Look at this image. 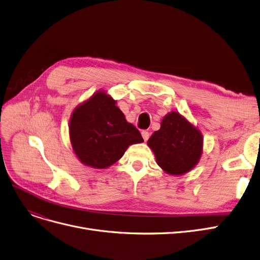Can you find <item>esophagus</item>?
I'll use <instances>...</instances> for the list:
<instances>
[{"label": "esophagus", "mask_w": 260, "mask_h": 260, "mask_svg": "<svg viewBox=\"0 0 260 260\" xmlns=\"http://www.w3.org/2000/svg\"><path fill=\"white\" fill-rule=\"evenodd\" d=\"M142 138H143V140L146 142L148 139H149V133H148V131H142Z\"/></svg>", "instance_id": "34e87169"}]
</instances>
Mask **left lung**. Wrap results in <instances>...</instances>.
Returning <instances> with one entry per match:
<instances>
[{"mask_svg":"<svg viewBox=\"0 0 260 260\" xmlns=\"http://www.w3.org/2000/svg\"><path fill=\"white\" fill-rule=\"evenodd\" d=\"M147 145L157 164L169 175L179 176L190 172L200 162L204 139L201 130L178 112H170L154 131Z\"/></svg>","mask_w":260,"mask_h":260,"instance_id":"1","label":"left lung"}]
</instances>
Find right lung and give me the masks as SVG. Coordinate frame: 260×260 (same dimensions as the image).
<instances>
[{
  "label": "right lung",
  "instance_id": "right-lung-1",
  "mask_svg": "<svg viewBox=\"0 0 260 260\" xmlns=\"http://www.w3.org/2000/svg\"><path fill=\"white\" fill-rule=\"evenodd\" d=\"M69 137L77 158L92 169H108L132 144L144 142L140 131L105 90H99L71 113Z\"/></svg>",
  "mask_w": 260,
  "mask_h": 260
}]
</instances>
